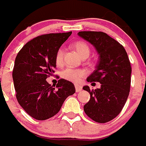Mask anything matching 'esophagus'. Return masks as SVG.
<instances>
[{"label": "esophagus", "instance_id": "obj_1", "mask_svg": "<svg viewBox=\"0 0 146 146\" xmlns=\"http://www.w3.org/2000/svg\"><path fill=\"white\" fill-rule=\"evenodd\" d=\"M74 86H75L76 92H80V91H82V86H81L80 84H77V83H76V84L74 85Z\"/></svg>", "mask_w": 146, "mask_h": 146}]
</instances>
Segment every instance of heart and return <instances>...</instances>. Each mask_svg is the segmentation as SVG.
I'll return each instance as SVG.
<instances>
[{
  "label": "heart",
  "instance_id": "obj_1",
  "mask_svg": "<svg viewBox=\"0 0 146 146\" xmlns=\"http://www.w3.org/2000/svg\"><path fill=\"white\" fill-rule=\"evenodd\" d=\"M72 47L76 50V52L79 55L80 58H87L91 52V50L88 45L85 42L82 41H77L72 44ZM55 61L56 66L58 67L63 65L64 62V49L59 48L57 52L55 54ZM86 75V72L81 69H72V68H66L63 70L60 73L62 78L71 81V82H77L80 78Z\"/></svg>",
  "mask_w": 146,
  "mask_h": 146
}]
</instances>
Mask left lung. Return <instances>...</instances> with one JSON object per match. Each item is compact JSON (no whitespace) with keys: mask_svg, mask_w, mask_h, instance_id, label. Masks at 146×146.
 Listing matches in <instances>:
<instances>
[{"mask_svg":"<svg viewBox=\"0 0 146 146\" xmlns=\"http://www.w3.org/2000/svg\"><path fill=\"white\" fill-rule=\"evenodd\" d=\"M78 36L90 42L99 54L96 69L88 82H99L100 88L92 91L82 88L91 99L84 105L86 114L98 123L111 121L121 113L130 91L131 68L124 47L107 33L101 31H80Z\"/></svg>","mask_w":146,"mask_h":146,"instance_id":"1","label":"left lung"}]
</instances>
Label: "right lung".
Wrapping results in <instances>:
<instances>
[{
	"label": "right lung",
	"instance_id": "right-lung-1",
	"mask_svg": "<svg viewBox=\"0 0 146 146\" xmlns=\"http://www.w3.org/2000/svg\"><path fill=\"white\" fill-rule=\"evenodd\" d=\"M72 33L38 36L25 44L15 58L12 77L17 99L35 119L44 121L54 116L65 99L75 93L70 81L60 79L55 90L46 80L55 72L58 50Z\"/></svg>",
	"mask_w": 146,
	"mask_h": 146
}]
</instances>
